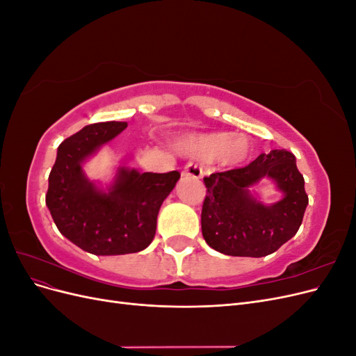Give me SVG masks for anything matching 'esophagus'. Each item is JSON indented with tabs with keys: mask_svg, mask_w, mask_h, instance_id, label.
<instances>
[{
	"mask_svg": "<svg viewBox=\"0 0 356 356\" xmlns=\"http://www.w3.org/2000/svg\"><path fill=\"white\" fill-rule=\"evenodd\" d=\"M181 174H182V177H190V178H195V179H200L202 175H203V169L197 163H187L186 168L182 169Z\"/></svg>",
	"mask_w": 356,
	"mask_h": 356,
	"instance_id": "esophagus-1",
	"label": "esophagus"
}]
</instances>
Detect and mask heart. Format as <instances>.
I'll list each match as a JSON object with an SVG mask.
<instances>
[{
	"instance_id": "heart-1",
	"label": "heart",
	"mask_w": 356,
	"mask_h": 356,
	"mask_svg": "<svg viewBox=\"0 0 356 356\" xmlns=\"http://www.w3.org/2000/svg\"><path fill=\"white\" fill-rule=\"evenodd\" d=\"M188 152L202 159L218 157L224 165H238L250 156L251 144L245 135L213 132L190 139Z\"/></svg>"
}]
</instances>
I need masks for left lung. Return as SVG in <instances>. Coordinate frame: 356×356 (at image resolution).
I'll use <instances>...</instances> for the list:
<instances>
[{
    "label": "left lung",
    "mask_w": 356,
    "mask_h": 356,
    "mask_svg": "<svg viewBox=\"0 0 356 356\" xmlns=\"http://www.w3.org/2000/svg\"><path fill=\"white\" fill-rule=\"evenodd\" d=\"M268 176L284 199L270 207L250 197L247 187ZM202 234L215 251L233 257H264L298 232L309 197L296 157L285 149L260 154L245 168L215 172L203 178Z\"/></svg>",
    "instance_id": "left-lung-1"
}]
</instances>
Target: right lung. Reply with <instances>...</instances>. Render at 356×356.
I'll use <instances>...</instances> for the list:
<instances>
[{"mask_svg":"<svg viewBox=\"0 0 356 356\" xmlns=\"http://www.w3.org/2000/svg\"><path fill=\"white\" fill-rule=\"evenodd\" d=\"M127 127L126 122H102L83 127L59 148L49 175L46 204L58 230L95 255L143 251L156 234L157 213L179 179V172L139 174L120 169L104 193L88 181L81 161Z\"/></svg>","mask_w":356,"mask_h":356,"instance_id":"1","label":"right lung"}]
</instances>
